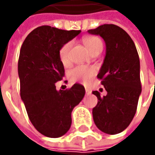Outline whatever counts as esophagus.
<instances>
[{
    "mask_svg": "<svg viewBox=\"0 0 155 155\" xmlns=\"http://www.w3.org/2000/svg\"><path fill=\"white\" fill-rule=\"evenodd\" d=\"M85 91H86L87 95H90V94H91V90H89V89H85Z\"/></svg>",
    "mask_w": 155,
    "mask_h": 155,
    "instance_id": "esophagus-1",
    "label": "esophagus"
}]
</instances>
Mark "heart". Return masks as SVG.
Returning a JSON list of instances; mask_svg holds the SVG:
<instances>
[{"label": "heart", "mask_w": 155, "mask_h": 155, "mask_svg": "<svg viewBox=\"0 0 155 155\" xmlns=\"http://www.w3.org/2000/svg\"><path fill=\"white\" fill-rule=\"evenodd\" d=\"M84 43L91 53L96 51H102L104 44L102 39L97 36H87L84 39ZM72 46V41H68L61 46L59 49V58L64 65L70 64V51ZM97 69L95 67H89L85 65H78L71 70L70 78L73 82H80L84 84L89 83L90 80L95 76Z\"/></svg>", "instance_id": "heart-1"}]
</instances>
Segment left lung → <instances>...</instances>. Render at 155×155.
<instances>
[{"instance_id":"left-lung-1","label":"left lung","mask_w":155,"mask_h":155,"mask_svg":"<svg viewBox=\"0 0 155 155\" xmlns=\"http://www.w3.org/2000/svg\"><path fill=\"white\" fill-rule=\"evenodd\" d=\"M100 35L106 44V56L97 78L107 91L103 97L98 91L97 104L92 114L96 126L104 133L122 132L132 122L141 92L140 59L134 41L122 28L104 24L88 31Z\"/></svg>"}]
</instances>
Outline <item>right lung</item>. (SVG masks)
<instances>
[{
  "label": "right lung",
  "mask_w": 155,
  "mask_h": 155,
  "mask_svg": "<svg viewBox=\"0 0 155 155\" xmlns=\"http://www.w3.org/2000/svg\"><path fill=\"white\" fill-rule=\"evenodd\" d=\"M80 32L41 26L21 45L18 61L21 97L34 128L47 137L58 138L68 131L71 111L85 94L80 84L59 91L55 85L64 76L59 49Z\"/></svg>",
  "instance_id": "obj_1"
}]
</instances>
